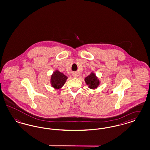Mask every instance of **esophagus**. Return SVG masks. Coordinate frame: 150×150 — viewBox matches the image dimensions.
<instances>
[{
    "label": "esophagus",
    "mask_w": 150,
    "mask_h": 150,
    "mask_svg": "<svg viewBox=\"0 0 150 150\" xmlns=\"http://www.w3.org/2000/svg\"><path fill=\"white\" fill-rule=\"evenodd\" d=\"M72 76H73V77L74 78H77L78 76V75L77 74V73H74L73 74H72Z\"/></svg>",
    "instance_id": "obj_1"
}]
</instances>
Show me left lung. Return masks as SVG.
I'll use <instances>...</instances> for the list:
<instances>
[{"label": "left lung", "instance_id": "8db88e82", "mask_svg": "<svg viewBox=\"0 0 150 150\" xmlns=\"http://www.w3.org/2000/svg\"><path fill=\"white\" fill-rule=\"evenodd\" d=\"M85 81L90 89H96L100 85V80L93 72H91L89 75L86 77Z\"/></svg>", "mask_w": 150, "mask_h": 150}]
</instances>
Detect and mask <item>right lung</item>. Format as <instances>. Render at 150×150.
<instances>
[{
	"label": "right lung",
	"instance_id": "add662e5",
	"mask_svg": "<svg viewBox=\"0 0 150 150\" xmlns=\"http://www.w3.org/2000/svg\"><path fill=\"white\" fill-rule=\"evenodd\" d=\"M67 79V77L64 74L56 70L51 76V85L55 89H59L64 85Z\"/></svg>",
	"mask_w": 150,
	"mask_h": 150
}]
</instances>
